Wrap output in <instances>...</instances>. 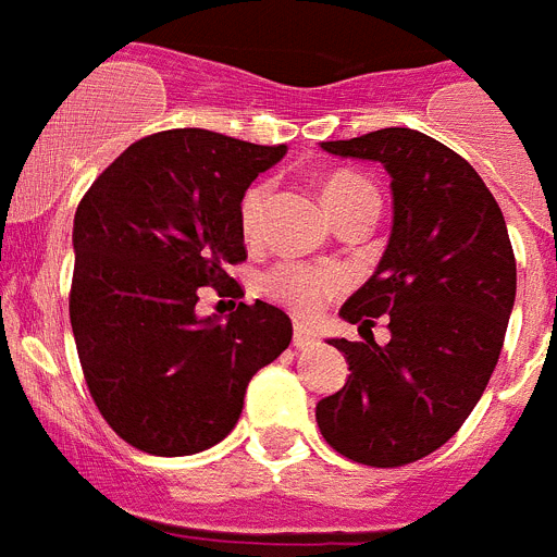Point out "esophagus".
<instances>
[{"label": "esophagus", "mask_w": 557, "mask_h": 557, "mask_svg": "<svg viewBox=\"0 0 557 557\" xmlns=\"http://www.w3.org/2000/svg\"><path fill=\"white\" fill-rule=\"evenodd\" d=\"M293 346L295 348H314L318 346V332H314L312 326H307L304 321H295Z\"/></svg>", "instance_id": "obj_1"}]
</instances>
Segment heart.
<instances>
[{"label":"heart","mask_w":557,"mask_h":557,"mask_svg":"<svg viewBox=\"0 0 557 557\" xmlns=\"http://www.w3.org/2000/svg\"><path fill=\"white\" fill-rule=\"evenodd\" d=\"M268 195L270 184H264V181L262 184H253L245 191L243 203H239V225H243L245 236H256V231L262 225ZM323 200H326L334 220L366 203L379 206V195L371 186V181H366L357 172H334V175H329L323 181ZM343 287H346V278H343L339 270L314 268V264L301 262L275 264L264 275V293L301 314L318 312Z\"/></svg>","instance_id":"obj_1"}]
</instances>
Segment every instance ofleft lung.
<instances>
[{"instance_id":"left-lung-1","label":"left lung","mask_w":557,"mask_h":557,"mask_svg":"<svg viewBox=\"0 0 557 557\" xmlns=\"http://www.w3.org/2000/svg\"><path fill=\"white\" fill-rule=\"evenodd\" d=\"M321 147L379 161L391 175L387 248L339 307L362 332L385 318L391 343L329 339L351 373L318 401L314 418L339 455L393 469L441 449L480 401L513 312V248L474 166L426 133L382 127Z\"/></svg>"}]
</instances>
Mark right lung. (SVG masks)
<instances>
[{
    "mask_svg": "<svg viewBox=\"0 0 557 557\" xmlns=\"http://www.w3.org/2000/svg\"><path fill=\"white\" fill-rule=\"evenodd\" d=\"M284 152L203 127L156 133L77 206L69 318L83 376L111 430L147 455L220 444L253 373L293 339L287 314L264 301L225 321L195 312L200 287L234 282L225 268L245 259L239 203Z\"/></svg>",
    "mask_w": 557,
    "mask_h": 557,
    "instance_id": "add662e5",
    "label": "right lung"
}]
</instances>
